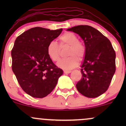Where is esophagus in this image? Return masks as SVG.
Here are the masks:
<instances>
[{"label":"esophagus","mask_w":126,"mask_h":126,"mask_svg":"<svg viewBox=\"0 0 126 126\" xmlns=\"http://www.w3.org/2000/svg\"><path fill=\"white\" fill-rule=\"evenodd\" d=\"M71 72H72L71 70H64V73H65V74H67V73H70Z\"/></svg>","instance_id":"1"}]
</instances>
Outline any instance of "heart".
I'll use <instances>...</instances> for the list:
<instances>
[{"label": "heart", "instance_id": "1", "mask_svg": "<svg viewBox=\"0 0 126 126\" xmlns=\"http://www.w3.org/2000/svg\"><path fill=\"white\" fill-rule=\"evenodd\" d=\"M61 47L69 46L67 59H63L58 63V66L64 70H70L78 66L79 59L82 60L85 54V47L82 43L78 41V38L74 33L66 32L59 37ZM47 53L53 62L60 60V48L57 43L51 41L47 47Z\"/></svg>", "mask_w": 126, "mask_h": 126}]
</instances>
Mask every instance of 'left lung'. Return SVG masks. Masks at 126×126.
Listing matches in <instances>:
<instances>
[{
	"label": "left lung",
	"instance_id": "1",
	"mask_svg": "<svg viewBox=\"0 0 126 126\" xmlns=\"http://www.w3.org/2000/svg\"><path fill=\"white\" fill-rule=\"evenodd\" d=\"M67 31L78 34L85 44L82 78L76 85L78 91L88 98L100 96L108 89L115 72V53L110 41L89 25L75 26Z\"/></svg>",
	"mask_w": 126,
	"mask_h": 126
}]
</instances>
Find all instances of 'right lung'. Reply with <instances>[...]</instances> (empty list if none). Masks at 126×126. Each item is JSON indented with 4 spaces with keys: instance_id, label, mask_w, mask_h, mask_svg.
<instances>
[{
    "instance_id": "obj_1",
    "label": "right lung",
    "mask_w": 126,
    "mask_h": 126,
    "mask_svg": "<svg viewBox=\"0 0 126 126\" xmlns=\"http://www.w3.org/2000/svg\"><path fill=\"white\" fill-rule=\"evenodd\" d=\"M62 30L35 27L16 39L11 51L13 72L22 89L32 97L48 95L63 75V70L47 53L48 43L59 37Z\"/></svg>"
}]
</instances>
